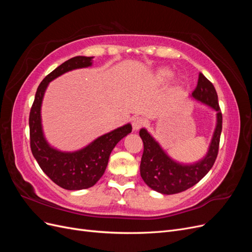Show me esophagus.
Returning a JSON list of instances; mask_svg holds the SVG:
<instances>
[{
	"mask_svg": "<svg viewBox=\"0 0 252 252\" xmlns=\"http://www.w3.org/2000/svg\"><path fill=\"white\" fill-rule=\"evenodd\" d=\"M132 128H133V130H139L140 128H142L144 125H145V120L143 119V118H141V117H135V118H133L132 119Z\"/></svg>",
	"mask_w": 252,
	"mask_h": 252,
	"instance_id": "esophagus-1",
	"label": "esophagus"
}]
</instances>
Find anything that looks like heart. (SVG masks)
Listing matches in <instances>:
<instances>
[{
	"label": "heart",
	"instance_id": "heart-1",
	"mask_svg": "<svg viewBox=\"0 0 252 252\" xmlns=\"http://www.w3.org/2000/svg\"><path fill=\"white\" fill-rule=\"evenodd\" d=\"M173 75V71L170 70L169 68L166 67H162L157 69L152 75V81H154L156 84H164L166 82H168ZM180 82L178 81L177 84H179Z\"/></svg>",
	"mask_w": 252,
	"mask_h": 252
}]
</instances>
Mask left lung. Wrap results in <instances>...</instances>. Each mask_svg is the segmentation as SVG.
Listing matches in <instances>:
<instances>
[{"mask_svg":"<svg viewBox=\"0 0 252 252\" xmlns=\"http://www.w3.org/2000/svg\"><path fill=\"white\" fill-rule=\"evenodd\" d=\"M191 95L195 100L217 111L216 130L213 132L207 155L201 161L191 165L175 162L166 154L146 129L142 128L140 130V136L144 144L140 166L141 177L151 189L159 193L174 194L192 187L208 173L218 157L223 118L216 88L200 72L196 88Z\"/></svg>","mask_w":252,"mask_h":252,"instance_id":"obj_1","label":"left lung"}]
</instances>
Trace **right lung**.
Segmentation results:
<instances>
[{
	"label": "right lung",
	"instance_id": "right-lung-1",
	"mask_svg": "<svg viewBox=\"0 0 252 252\" xmlns=\"http://www.w3.org/2000/svg\"><path fill=\"white\" fill-rule=\"evenodd\" d=\"M94 57H74L57 67L41 82L29 114L30 148L41 169L57 185L67 190H81L93 187L101 179L108 164L114 146L131 132V125L126 124L98 136L86 147L78 151L64 152L51 147L45 139L41 106L49 82L63 73L93 65Z\"/></svg>",
	"mask_w": 252,
	"mask_h": 252
}]
</instances>
